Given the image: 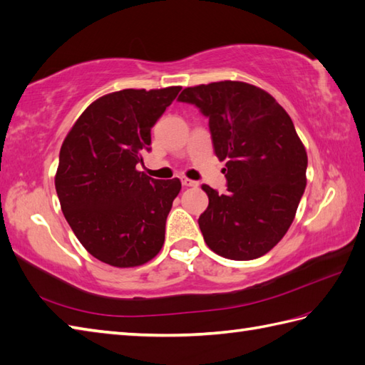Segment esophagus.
<instances>
[{
    "label": "esophagus",
    "instance_id": "1",
    "mask_svg": "<svg viewBox=\"0 0 365 365\" xmlns=\"http://www.w3.org/2000/svg\"><path fill=\"white\" fill-rule=\"evenodd\" d=\"M181 182L184 187H197L198 185V181H192L189 178H181Z\"/></svg>",
    "mask_w": 365,
    "mask_h": 365
}]
</instances>
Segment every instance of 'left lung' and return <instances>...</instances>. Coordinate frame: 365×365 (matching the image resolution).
I'll list each match as a JSON object with an SVG mask.
<instances>
[{
  "label": "left lung",
  "mask_w": 365,
  "mask_h": 365,
  "mask_svg": "<svg viewBox=\"0 0 365 365\" xmlns=\"http://www.w3.org/2000/svg\"><path fill=\"white\" fill-rule=\"evenodd\" d=\"M178 101L209 118L215 156L226 160L228 192L203 185L205 242L234 261L264 256L284 237L306 187L307 155L292 120L272 95L239 81L187 87Z\"/></svg>",
  "instance_id": "obj_1"
}]
</instances>
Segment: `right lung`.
<instances>
[{
	"mask_svg": "<svg viewBox=\"0 0 365 365\" xmlns=\"http://www.w3.org/2000/svg\"><path fill=\"white\" fill-rule=\"evenodd\" d=\"M180 91L125 88L104 95L81 114L62 143L54 180L62 212L101 262L142 265L164 245L181 181L153 180L135 165L143 164L151 128Z\"/></svg>",
	"mask_w": 365,
	"mask_h": 365,
	"instance_id": "add662e5",
	"label": "right lung"
}]
</instances>
